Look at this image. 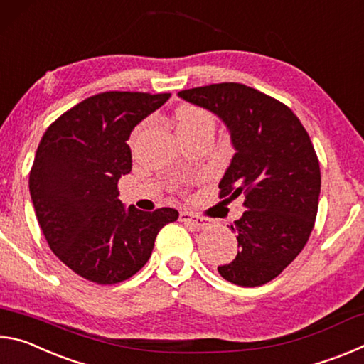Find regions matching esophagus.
<instances>
[{
  "mask_svg": "<svg viewBox=\"0 0 364 364\" xmlns=\"http://www.w3.org/2000/svg\"><path fill=\"white\" fill-rule=\"evenodd\" d=\"M180 220L184 221V223L196 228V230H205V228L210 226L213 223L212 218L207 217H199L196 213H189V212H181L180 213Z\"/></svg>",
  "mask_w": 364,
  "mask_h": 364,
  "instance_id": "esophagus-1",
  "label": "esophagus"
}]
</instances>
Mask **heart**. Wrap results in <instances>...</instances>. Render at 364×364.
I'll use <instances>...</instances> for the list:
<instances>
[{"label": "heart", "instance_id": "1", "mask_svg": "<svg viewBox=\"0 0 364 364\" xmlns=\"http://www.w3.org/2000/svg\"><path fill=\"white\" fill-rule=\"evenodd\" d=\"M176 122H178V134H188L193 133L199 128L205 125H215L213 117L207 112L205 109L199 106H193V104H186L181 106L176 112Z\"/></svg>", "mask_w": 364, "mask_h": 364}]
</instances>
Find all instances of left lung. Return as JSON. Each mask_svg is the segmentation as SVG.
Returning <instances> with one entry per match:
<instances>
[{
  "label": "left lung",
  "instance_id": "1",
  "mask_svg": "<svg viewBox=\"0 0 364 364\" xmlns=\"http://www.w3.org/2000/svg\"><path fill=\"white\" fill-rule=\"evenodd\" d=\"M178 96L217 114L236 149L218 196H244L247 210L231 225L237 255L218 273L242 287L267 284L295 260L315 226L321 171L311 139L286 104L242 83L197 86Z\"/></svg>",
  "mask_w": 364,
  "mask_h": 364
}]
</instances>
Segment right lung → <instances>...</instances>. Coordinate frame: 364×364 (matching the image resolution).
Masks as SVG:
<instances>
[{"label":"right lung","instance_id":"obj_1","mask_svg":"<svg viewBox=\"0 0 364 364\" xmlns=\"http://www.w3.org/2000/svg\"><path fill=\"white\" fill-rule=\"evenodd\" d=\"M170 93L106 91L58 117L43 134L28 188L49 249L96 284L122 282L144 267L175 208L128 210L119 180L132 171L127 144L133 128L167 102Z\"/></svg>","mask_w":364,"mask_h":364}]
</instances>
